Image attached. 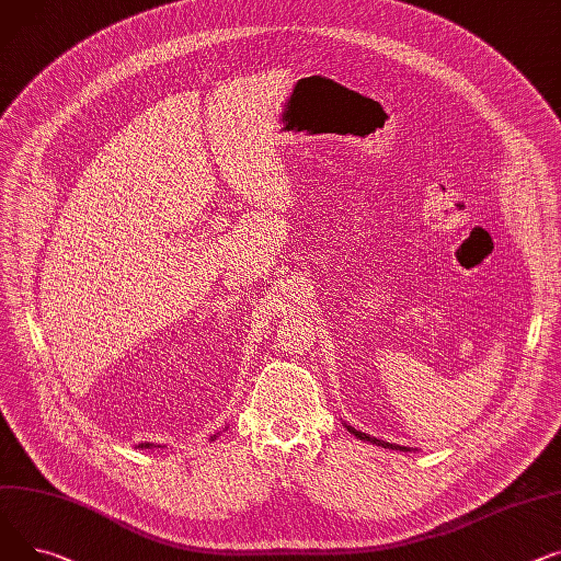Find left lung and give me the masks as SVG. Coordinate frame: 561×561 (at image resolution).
Here are the masks:
<instances>
[{
	"mask_svg": "<svg viewBox=\"0 0 561 561\" xmlns=\"http://www.w3.org/2000/svg\"><path fill=\"white\" fill-rule=\"evenodd\" d=\"M346 431H348V433H351L353 437L362 439V442H371V444H376V446H382V448H391V450H410L408 446H399V444H389V442L376 439V437H371V435H367V433H359V431H355V427H351V425H346Z\"/></svg>",
	"mask_w": 561,
	"mask_h": 561,
	"instance_id": "8db88e82",
	"label": "left lung"
}]
</instances>
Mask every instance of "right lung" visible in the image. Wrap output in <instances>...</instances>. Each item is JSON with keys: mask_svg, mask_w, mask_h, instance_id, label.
Masks as SVG:
<instances>
[{"mask_svg": "<svg viewBox=\"0 0 561 561\" xmlns=\"http://www.w3.org/2000/svg\"><path fill=\"white\" fill-rule=\"evenodd\" d=\"M215 439H217V435H213V437H210V442H215ZM142 446H145V448H149L151 444H142Z\"/></svg>", "mask_w": 561, "mask_h": 561, "instance_id": "1", "label": "right lung"}]
</instances>
